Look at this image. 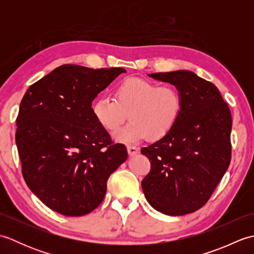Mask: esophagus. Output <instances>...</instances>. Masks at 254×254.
I'll use <instances>...</instances> for the list:
<instances>
[{
    "mask_svg": "<svg viewBox=\"0 0 254 254\" xmlns=\"http://www.w3.org/2000/svg\"><path fill=\"white\" fill-rule=\"evenodd\" d=\"M139 152V149L135 146H127V154L128 156H135Z\"/></svg>",
    "mask_w": 254,
    "mask_h": 254,
    "instance_id": "obj_1",
    "label": "esophagus"
}]
</instances>
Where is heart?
Masks as SVG:
<instances>
[{"mask_svg":"<svg viewBox=\"0 0 254 254\" xmlns=\"http://www.w3.org/2000/svg\"><path fill=\"white\" fill-rule=\"evenodd\" d=\"M181 111V95L175 87L158 86L141 77L121 80L113 91V99L101 97L91 106L95 120L107 131L116 130L128 115L130 122L112 135L116 142L127 145L166 136Z\"/></svg>","mask_w":254,"mask_h":254,"instance_id":"heart-1","label":"heart"}]
</instances>
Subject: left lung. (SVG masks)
<instances>
[{"label": "left lung", "instance_id": "left-lung-1", "mask_svg": "<svg viewBox=\"0 0 254 254\" xmlns=\"http://www.w3.org/2000/svg\"><path fill=\"white\" fill-rule=\"evenodd\" d=\"M148 76L176 86L182 111L166 136L141 149L150 161L142 189L156 210L181 216L201 208L228 169L230 110L216 86L191 71Z\"/></svg>", "mask_w": 254, "mask_h": 254}]
</instances>
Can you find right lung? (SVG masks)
Here are the masks:
<instances>
[{
  "instance_id": "obj_1",
  "label": "right lung",
  "mask_w": 254,
  "mask_h": 254,
  "mask_svg": "<svg viewBox=\"0 0 254 254\" xmlns=\"http://www.w3.org/2000/svg\"><path fill=\"white\" fill-rule=\"evenodd\" d=\"M122 67L65 64L32 84L16 119L21 171L31 192L65 216H83L102 202L107 180L127 158L123 144L95 120L91 102Z\"/></svg>"
}]
</instances>
